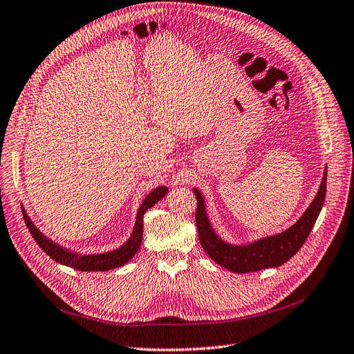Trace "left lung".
Listing matches in <instances>:
<instances>
[{
  "instance_id": "obj_1",
  "label": "left lung",
  "mask_w": 354,
  "mask_h": 354,
  "mask_svg": "<svg viewBox=\"0 0 354 354\" xmlns=\"http://www.w3.org/2000/svg\"><path fill=\"white\" fill-rule=\"evenodd\" d=\"M192 191L198 203L195 215L198 237L205 253L215 263L233 273L257 272L286 263L302 248L318 218L322 205H324L327 192V166L314 201L294 225H290L282 233L266 236L245 244H233L221 239L212 228L203 192L198 188H192Z\"/></svg>"
}]
</instances>
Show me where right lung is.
<instances>
[{
	"instance_id": "add662e5",
	"label": "right lung",
	"mask_w": 354,
	"mask_h": 354,
	"mask_svg": "<svg viewBox=\"0 0 354 354\" xmlns=\"http://www.w3.org/2000/svg\"><path fill=\"white\" fill-rule=\"evenodd\" d=\"M166 194H167V188L163 185L153 189L143 199L139 211H137V217H136V223H134L130 239L124 244H121L115 250L95 253V254H81V253L72 252L64 248V245L55 243L49 237H46L35 225L32 218L28 217L24 208H23V217L30 234L33 236L35 241L39 244V248L46 254H49V257H52L55 262L73 268L76 270H81V272H105L115 268H121L122 265L129 263L130 260L136 256V253L139 252L142 239H143V215L149 208L158 204V201H160Z\"/></svg>"
}]
</instances>
